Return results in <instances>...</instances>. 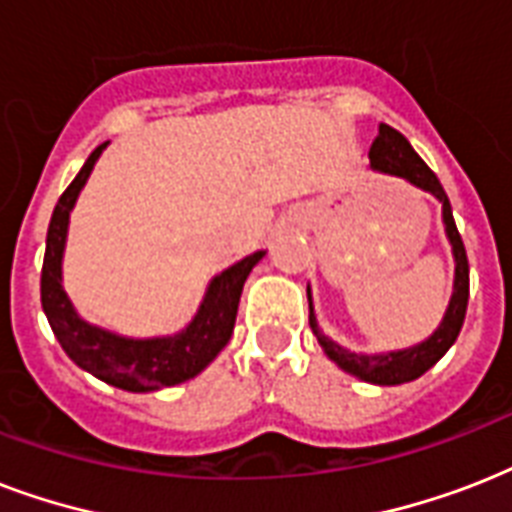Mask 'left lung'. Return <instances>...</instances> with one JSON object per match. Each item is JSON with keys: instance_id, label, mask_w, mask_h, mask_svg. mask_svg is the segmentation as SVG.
I'll use <instances>...</instances> for the list:
<instances>
[{"instance_id": "obj_1", "label": "left lung", "mask_w": 512, "mask_h": 512, "mask_svg": "<svg viewBox=\"0 0 512 512\" xmlns=\"http://www.w3.org/2000/svg\"><path fill=\"white\" fill-rule=\"evenodd\" d=\"M369 167L385 175L401 177L414 188L430 193L441 201V220H444L446 239L452 244L454 257V287L449 305L441 324L428 340L417 342L412 348L388 350V353H353V350L337 345L332 337L321 332L316 311H313L311 287H308V308H311V329L319 345L324 348L332 361L340 366L342 372L353 374L358 380L372 382V385H404V382L417 380L420 374H425L430 366L436 364L438 358L444 356L446 350L452 348L457 335H460L462 321H465V311H468V292H470V271H468V255H465V244L460 239V231L454 225L452 204L446 196L444 185L438 183V177L433 175L428 164L422 162L412 143L396 132L388 124H380V132L374 138L372 148H369Z\"/></svg>"}]
</instances>
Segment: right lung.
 <instances>
[{
    "label": "right lung",
    "mask_w": 512,
    "mask_h": 512,
    "mask_svg": "<svg viewBox=\"0 0 512 512\" xmlns=\"http://www.w3.org/2000/svg\"><path fill=\"white\" fill-rule=\"evenodd\" d=\"M106 146L108 143H103L87 156L79 175L71 180V185L55 204L50 228H47V249H44L42 308L60 348L66 350V356L79 369L114 388L130 390V393H151V390L170 388L201 374L228 345L244 281L265 257V249L217 273L201 297L199 311L193 313V319L175 335L127 337L84 321L63 289V252H66L68 223H71L76 199L84 183L90 180L92 167L106 151Z\"/></svg>",
    "instance_id": "1"
}]
</instances>
